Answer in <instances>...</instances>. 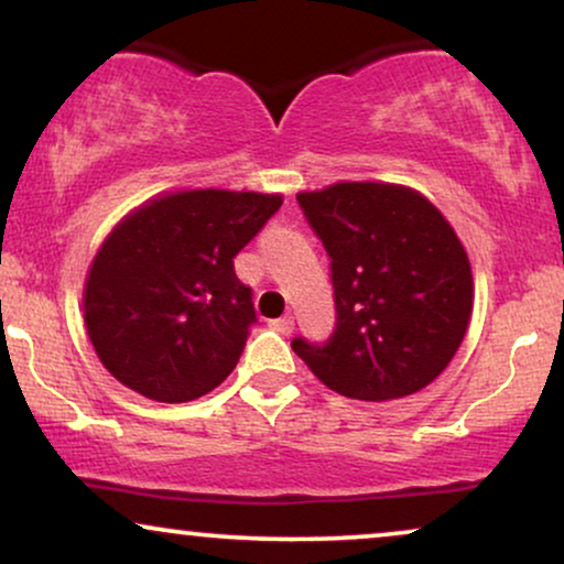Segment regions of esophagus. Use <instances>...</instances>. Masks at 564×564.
Returning <instances> with one entry per match:
<instances>
[{"label":"esophagus","instance_id":"esophagus-1","mask_svg":"<svg viewBox=\"0 0 564 564\" xmlns=\"http://www.w3.org/2000/svg\"><path fill=\"white\" fill-rule=\"evenodd\" d=\"M293 326H295L293 316H282V318H276V322H271V329L280 332V335H290V332H293Z\"/></svg>","mask_w":564,"mask_h":564}]
</instances>
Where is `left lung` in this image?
<instances>
[{
  "instance_id": "obj_1",
  "label": "left lung",
  "mask_w": 564,
  "mask_h": 564,
  "mask_svg": "<svg viewBox=\"0 0 564 564\" xmlns=\"http://www.w3.org/2000/svg\"><path fill=\"white\" fill-rule=\"evenodd\" d=\"M329 256L337 324L326 343L293 350L352 400H398L431 384L460 347L474 311L470 261L455 229L421 193L337 183L297 193Z\"/></svg>"
}]
</instances>
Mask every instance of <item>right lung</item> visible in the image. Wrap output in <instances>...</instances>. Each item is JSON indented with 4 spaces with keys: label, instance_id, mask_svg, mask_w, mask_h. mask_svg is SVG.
I'll list each match as a JSON object with an SVG mask.
<instances>
[{
    "label": "right lung",
    "instance_id": "1",
    "mask_svg": "<svg viewBox=\"0 0 564 564\" xmlns=\"http://www.w3.org/2000/svg\"><path fill=\"white\" fill-rule=\"evenodd\" d=\"M282 196L180 191L112 229L88 269L83 316L109 373L156 402H187L238 366L256 324L232 259L280 212Z\"/></svg>",
    "mask_w": 564,
    "mask_h": 564
}]
</instances>
